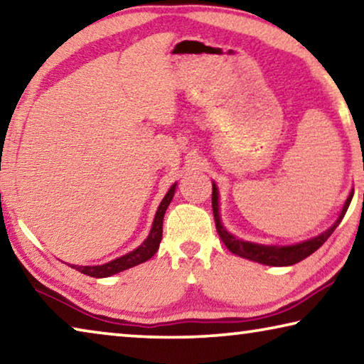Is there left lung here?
Listing matches in <instances>:
<instances>
[{
    "mask_svg": "<svg viewBox=\"0 0 364 364\" xmlns=\"http://www.w3.org/2000/svg\"><path fill=\"white\" fill-rule=\"evenodd\" d=\"M351 198H353V193H350L348 199L345 200L343 209L340 212L337 222L332 225L331 228L326 230L324 233L319 236H314V238L301 241L298 245L291 246H265V245H257V243H250V241H243L236 238L232 233H228L220 220V213H218V189L215 183H212V210H213V218H215V227L217 233L223 241V245L228 247L230 251L236 256H241L245 259H250V261H255L259 264L265 265H275V267H280V265H293L308 256L313 255L314 251L319 250V247L326 243L328 236L333 233V230L337 228V225L342 222V218L347 212L348 205L351 203Z\"/></svg>",
    "mask_w": 364,
    "mask_h": 364,
    "instance_id": "8db88e82",
    "label": "left lung"
}]
</instances>
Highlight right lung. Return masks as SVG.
<instances>
[{
  "label": "right lung",
  "mask_w": 364,
  "mask_h": 364,
  "mask_svg": "<svg viewBox=\"0 0 364 364\" xmlns=\"http://www.w3.org/2000/svg\"><path fill=\"white\" fill-rule=\"evenodd\" d=\"M175 189H176V184H173V186L168 189V193L165 194L164 200H161L160 205H159L157 213H155L151 233H149L147 240L144 241V243L139 247H136L134 251H131V252H128V255L121 256L118 259H114V261H109L107 264H102V265H71V267L79 270V272L84 274V275L95 277V279H103V277H109V275H114L118 272H123V270H126V269H131L137 264H142V262L149 261V259H151L155 255V252H157L159 246H160L161 233H164V215H165L166 207H168L170 203H171L173 194H175Z\"/></svg>",
  "instance_id": "add662e5"
}]
</instances>
